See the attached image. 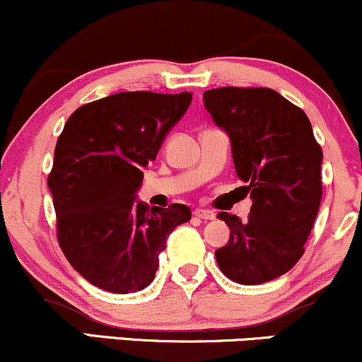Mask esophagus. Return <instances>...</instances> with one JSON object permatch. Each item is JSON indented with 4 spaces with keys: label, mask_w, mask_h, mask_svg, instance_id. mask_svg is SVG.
Segmentation results:
<instances>
[{
    "label": "esophagus",
    "mask_w": 362,
    "mask_h": 362,
    "mask_svg": "<svg viewBox=\"0 0 362 362\" xmlns=\"http://www.w3.org/2000/svg\"><path fill=\"white\" fill-rule=\"evenodd\" d=\"M194 216H197V218H201V219H214L216 218L214 211H211V209H195Z\"/></svg>",
    "instance_id": "esophagus-1"
}]
</instances>
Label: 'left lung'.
Instances as JSON below:
<instances>
[{"instance_id":"1","label":"left lung","mask_w":362,"mask_h":362,"mask_svg":"<svg viewBox=\"0 0 362 362\" xmlns=\"http://www.w3.org/2000/svg\"><path fill=\"white\" fill-rule=\"evenodd\" d=\"M204 107L228 134L236 175L250 192L248 221L218 214L230 240L214 252L224 276L264 284L294 267L322 201L323 153L310 119L271 88L207 90Z\"/></svg>"}]
</instances>
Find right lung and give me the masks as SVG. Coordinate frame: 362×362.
Segmentation results:
<instances>
[{
    "mask_svg": "<svg viewBox=\"0 0 362 362\" xmlns=\"http://www.w3.org/2000/svg\"><path fill=\"white\" fill-rule=\"evenodd\" d=\"M192 93L120 91L68 119L47 178L57 240L74 271L97 288L136 293L155 279L168 235L190 219L185 204L151 207L136 197Z\"/></svg>",
    "mask_w": 362,
    "mask_h": 362,
    "instance_id": "right-lung-1",
    "label": "right lung"
}]
</instances>
